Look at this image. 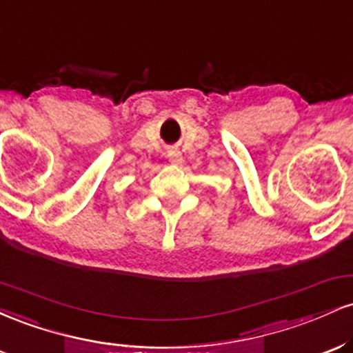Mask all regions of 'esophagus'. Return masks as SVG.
<instances>
[{"mask_svg":"<svg viewBox=\"0 0 353 353\" xmlns=\"http://www.w3.org/2000/svg\"><path fill=\"white\" fill-rule=\"evenodd\" d=\"M168 159H169V163L174 164V165H181L182 164L181 152L176 151V149H171V151H168Z\"/></svg>","mask_w":353,"mask_h":353,"instance_id":"34e87169","label":"esophagus"}]
</instances>
